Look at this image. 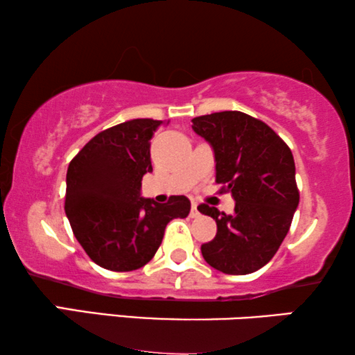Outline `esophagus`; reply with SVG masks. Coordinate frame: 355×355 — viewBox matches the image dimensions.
I'll return each instance as SVG.
<instances>
[{"mask_svg":"<svg viewBox=\"0 0 355 355\" xmlns=\"http://www.w3.org/2000/svg\"><path fill=\"white\" fill-rule=\"evenodd\" d=\"M198 215H200V211H198V205L196 202H192V208H191V216L192 218H197Z\"/></svg>","mask_w":355,"mask_h":355,"instance_id":"34e87169","label":"esophagus"}]
</instances>
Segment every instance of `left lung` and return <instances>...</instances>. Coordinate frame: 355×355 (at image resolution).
<instances>
[{"label":"left lung","mask_w":355,"mask_h":355,"mask_svg":"<svg viewBox=\"0 0 355 355\" xmlns=\"http://www.w3.org/2000/svg\"><path fill=\"white\" fill-rule=\"evenodd\" d=\"M192 129L211 145L216 182L236 200L232 215L198 205L216 221L203 259L226 275L254 273L278 252L299 205L293 152L270 125L241 111L198 116Z\"/></svg>","instance_id":"8db88e82"}]
</instances>
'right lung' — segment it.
<instances>
[{
    "label": "right lung",
    "instance_id": "right-lung-1",
    "mask_svg": "<svg viewBox=\"0 0 355 355\" xmlns=\"http://www.w3.org/2000/svg\"><path fill=\"white\" fill-rule=\"evenodd\" d=\"M162 124L130 119L101 130L67 168L66 216L82 249L101 268H142L157 254L168 223L191 211L184 196L166 203L140 196L144 174L153 169L150 139Z\"/></svg>",
    "mask_w": 355,
    "mask_h": 355
}]
</instances>
